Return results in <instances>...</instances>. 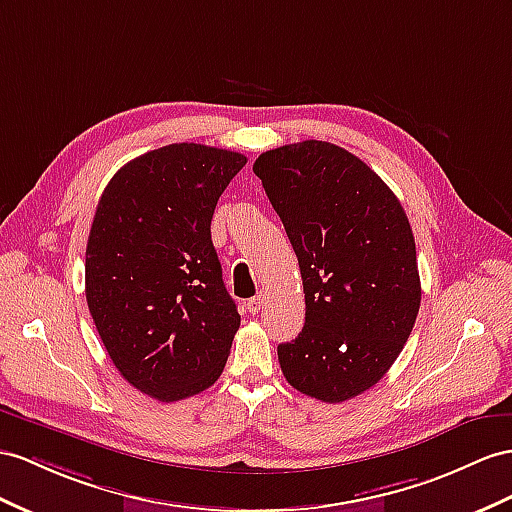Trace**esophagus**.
Returning <instances> with one entry per match:
<instances>
[{
	"instance_id": "1",
	"label": "esophagus",
	"mask_w": 512,
	"mask_h": 512,
	"mask_svg": "<svg viewBox=\"0 0 512 512\" xmlns=\"http://www.w3.org/2000/svg\"><path fill=\"white\" fill-rule=\"evenodd\" d=\"M264 294H257L255 298H251V300H248V303H246V307H248V311H251V313H257L261 307H264Z\"/></svg>"
}]
</instances>
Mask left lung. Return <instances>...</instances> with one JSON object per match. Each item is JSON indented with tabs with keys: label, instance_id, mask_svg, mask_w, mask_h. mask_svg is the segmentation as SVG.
<instances>
[{
	"label": "left lung",
	"instance_id": "1",
	"mask_svg": "<svg viewBox=\"0 0 512 512\" xmlns=\"http://www.w3.org/2000/svg\"><path fill=\"white\" fill-rule=\"evenodd\" d=\"M255 175L298 257L305 326L277 348L283 376L322 402L374 387L398 359L422 300L400 201L357 155L322 140L261 153Z\"/></svg>",
	"mask_w": 512,
	"mask_h": 512
}]
</instances>
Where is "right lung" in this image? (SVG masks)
<instances>
[{
  "label": "right lung",
  "instance_id": "1",
  "mask_svg": "<svg viewBox=\"0 0 512 512\" xmlns=\"http://www.w3.org/2000/svg\"><path fill=\"white\" fill-rule=\"evenodd\" d=\"M242 153L177 142L127 162L103 190L86 246V303L116 370L160 402L212 387L240 313L212 244Z\"/></svg>",
  "mask_w": 512,
  "mask_h": 512
}]
</instances>
